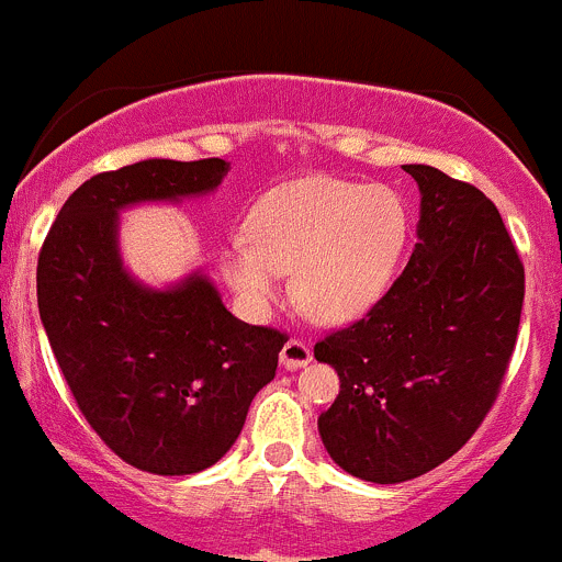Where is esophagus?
Segmentation results:
<instances>
[{"label": "esophagus", "instance_id": "1", "mask_svg": "<svg viewBox=\"0 0 562 562\" xmlns=\"http://www.w3.org/2000/svg\"><path fill=\"white\" fill-rule=\"evenodd\" d=\"M311 363V349L308 344L297 341V338H289L281 349V366L283 369H303Z\"/></svg>", "mask_w": 562, "mask_h": 562}]
</instances>
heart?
Masks as SVG:
<instances>
[{"mask_svg": "<svg viewBox=\"0 0 562 562\" xmlns=\"http://www.w3.org/2000/svg\"><path fill=\"white\" fill-rule=\"evenodd\" d=\"M409 232V213L393 188L338 177H300L270 188L248 215V237L221 254L229 286L251 308L292 294L319 322L366 314L391 286Z\"/></svg>", "mask_w": 562, "mask_h": 562, "instance_id": "obj_1", "label": "heart"}]
</instances>
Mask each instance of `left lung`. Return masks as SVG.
<instances>
[{
	"instance_id": "8db88e82",
	"label": "left lung",
	"mask_w": 562,
	"mask_h": 562,
	"mask_svg": "<svg viewBox=\"0 0 562 562\" xmlns=\"http://www.w3.org/2000/svg\"><path fill=\"white\" fill-rule=\"evenodd\" d=\"M420 188L418 243L363 319L316 341L341 391L319 415L333 462L371 483L435 470L475 435L519 333L525 268L492 199L435 166Z\"/></svg>"
}]
</instances>
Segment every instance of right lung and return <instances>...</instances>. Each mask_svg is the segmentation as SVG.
Segmentation results:
<instances>
[{
  "mask_svg": "<svg viewBox=\"0 0 562 562\" xmlns=\"http://www.w3.org/2000/svg\"><path fill=\"white\" fill-rule=\"evenodd\" d=\"M221 158H149L70 193L37 257V308L65 382L131 468L191 475L218 462L279 369L286 333L240 322L196 270L153 289L120 257V210L215 191Z\"/></svg>",
  "mask_w": 562,
  "mask_h": 562,
  "instance_id": "right-lung-1",
  "label": "right lung"
}]
</instances>
